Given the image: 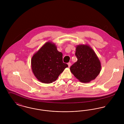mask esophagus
Here are the masks:
<instances>
[{"label":"esophagus","instance_id":"1","mask_svg":"<svg viewBox=\"0 0 124 124\" xmlns=\"http://www.w3.org/2000/svg\"><path fill=\"white\" fill-rule=\"evenodd\" d=\"M71 63L70 62H69V63H68V67H70V66H71Z\"/></svg>","mask_w":124,"mask_h":124}]
</instances>
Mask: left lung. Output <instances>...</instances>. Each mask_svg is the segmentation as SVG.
<instances>
[{
  "mask_svg": "<svg viewBox=\"0 0 124 124\" xmlns=\"http://www.w3.org/2000/svg\"><path fill=\"white\" fill-rule=\"evenodd\" d=\"M75 55L77 61L71 66V72L82 83L94 80L101 71V64L93 49L87 44L78 45Z\"/></svg>",
  "mask_w": 124,
  "mask_h": 124,
  "instance_id": "obj_1",
  "label": "left lung"
}]
</instances>
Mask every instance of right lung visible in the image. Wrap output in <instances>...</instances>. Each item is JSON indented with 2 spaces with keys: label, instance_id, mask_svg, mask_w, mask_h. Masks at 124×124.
<instances>
[{
  "label": "right lung",
  "instance_id": "1",
  "mask_svg": "<svg viewBox=\"0 0 124 124\" xmlns=\"http://www.w3.org/2000/svg\"><path fill=\"white\" fill-rule=\"evenodd\" d=\"M32 71L41 83L51 84L55 81L59 75L68 67L62 61V53L57 49L55 44L45 43L33 55L31 60Z\"/></svg>",
  "mask_w": 124,
  "mask_h": 124
}]
</instances>
